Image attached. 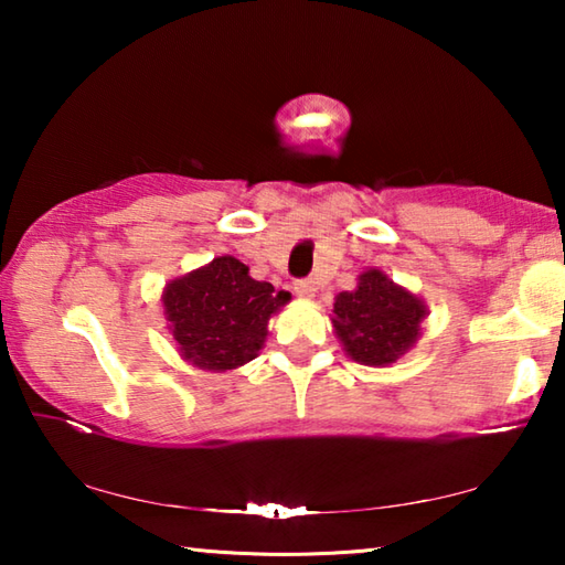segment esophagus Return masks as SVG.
I'll list each match as a JSON object with an SVG mask.
<instances>
[{"label": "esophagus", "instance_id": "1", "mask_svg": "<svg viewBox=\"0 0 565 565\" xmlns=\"http://www.w3.org/2000/svg\"><path fill=\"white\" fill-rule=\"evenodd\" d=\"M294 291H296V296H303V299H311V296L317 294V284H313V279H296V281H294Z\"/></svg>", "mask_w": 565, "mask_h": 565}]
</instances>
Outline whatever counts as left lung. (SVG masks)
Segmentation results:
<instances>
[{"label": "left lung", "instance_id": "left-lung-1", "mask_svg": "<svg viewBox=\"0 0 565 565\" xmlns=\"http://www.w3.org/2000/svg\"><path fill=\"white\" fill-rule=\"evenodd\" d=\"M424 303L379 269L363 271L353 291L333 303V329L349 356L366 366H386L418 339Z\"/></svg>", "mask_w": 565, "mask_h": 565}]
</instances>
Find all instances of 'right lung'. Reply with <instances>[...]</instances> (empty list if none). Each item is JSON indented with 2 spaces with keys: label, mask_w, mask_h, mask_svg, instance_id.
Returning <instances> with one entry per match:
<instances>
[{
  "label": "right lung",
  "mask_w": 565,
  "mask_h": 565,
  "mask_svg": "<svg viewBox=\"0 0 565 565\" xmlns=\"http://www.w3.org/2000/svg\"><path fill=\"white\" fill-rule=\"evenodd\" d=\"M269 281H256L234 256L167 286L164 309L181 356L199 369L226 371L252 361L266 339L271 313L289 301Z\"/></svg>",
  "instance_id": "right-lung-1"
}]
</instances>
